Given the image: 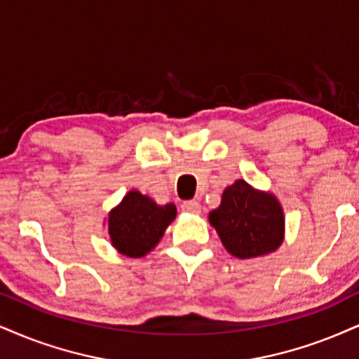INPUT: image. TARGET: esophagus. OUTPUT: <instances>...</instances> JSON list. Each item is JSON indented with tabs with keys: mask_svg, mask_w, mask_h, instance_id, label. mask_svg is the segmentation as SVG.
<instances>
[{
	"mask_svg": "<svg viewBox=\"0 0 359 359\" xmlns=\"http://www.w3.org/2000/svg\"><path fill=\"white\" fill-rule=\"evenodd\" d=\"M181 210H183L184 213L198 215V213H201V205H200V201H196V200L183 201V205H181Z\"/></svg>",
	"mask_w": 359,
	"mask_h": 359,
	"instance_id": "1",
	"label": "esophagus"
}]
</instances>
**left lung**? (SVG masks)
Returning <instances> with one entry per match:
<instances>
[{
    "instance_id": "1",
    "label": "left lung",
    "mask_w": 359,
    "mask_h": 359,
    "mask_svg": "<svg viewBox=\"0 0 359 359\" xmlns=\"http://www.w3.org/2000/svg\"><path fill=\"white\" fill-rule=\"evenodd\" d=\"M210 223L228 253L241 259L271 253L283 243L285 216L280 203L243 180L224 189L219 208L210 213Z\"/></svg>"
}]
</instances>
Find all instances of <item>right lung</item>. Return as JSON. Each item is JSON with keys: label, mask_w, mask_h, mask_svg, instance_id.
<instances>
[{"label": "right lung", "mask_w": 359, "mask_h": 359, "mask_svg": "<svg viewBox=\"0 0 359 359\" xmlns=\"http://www.w3.org/2000/svg\"><path fill=\"white\" fill-rule=\"evenodd\" d=\"M175 216V205L158 206L140 191H130L109 213V240L119 253L141 258L158 245Z\"/></svg>", "instance_id": "right-lung-1"}]
</instances>
